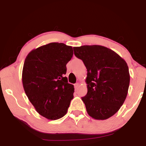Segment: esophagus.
Segmentation results:
<instances>
[{"label": "esophagus", "instance_id": "1", "mask_svg": "<svg viewBox=\"0 0 146 146\" xmlns=\"http://www.w3.org/2000/svg\"><path fill=\"white\" fill-rule=\"evenodd\" d=\"M79 86H80L79 83H76V84H74V88H75V90H77L78 89Z\"/></svg>", "mask_w": 146, "mask_h": 146}]
</instances>
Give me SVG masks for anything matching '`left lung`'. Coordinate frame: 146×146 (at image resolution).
Returning <instances> with one entry per match:
<instances>
[{"instance_id":"left-lung-1","label":"left lung","mask_w":146,"mask_h":146,"mask_svg":"<svg viewBox=\"0 0 146 146\" xmlns=\"http://www.w3.org/2000/svg\"><path fill=\"white\" fill-rule=\"evenodd\" d=\"M74 54L87 69L88 92L82 100L90 116L104 120L114 115L126 98L129 68L114 51L100 45L74 47Z\"/></svg>"}]
</instances>
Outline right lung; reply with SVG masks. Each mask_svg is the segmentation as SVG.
Returning <instances> with one entry per match:
<instances>
[{"mask_svg": "<svg viewBox=\"0 0 146 146\" xmlns=\"http://www.w3.org/2000/svg\"><path fill=\"white\" fill-rule=\"evenodd\" d=\"M73 56L72 47L52 42L29 52L23 69V88L39 114L56 120L67 113L74 92L64 75Z\"/></svg>", "mask_w": 146, "mask_h": 146, "instance_id": "add662e5", "label": "right lung"}]
</instances>
